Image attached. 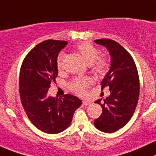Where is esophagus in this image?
Wrapping results in <instances>:
<instances>
[{
  "instance_id": "1",
  "label": "esophagus",
  "mask_w": 156,
  "mask_h": 156,
  "mask_svg": "<svg viewBox=\"0 0 156 156\" xmlns=\"http://www.w3.org/2000/svg\"><path fill=\"white\" fill-rule=\"evenodd\" d=\"M83 105H89L91 104V102L90 101H88V100H83Z\"/></svg>"
}]
</instances>
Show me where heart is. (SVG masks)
Segmentation results:
<instances>
[{
    "label": "heart",
    "instance_id": "b5f03b06",
    "mask_svg": "<svg viewBox=\"0 0 156 156\" xmlns=\"http://www.w3.org/2000/svg\"><path fill=\"white\" fill-rule=\"evenodd\" d=\"M76 48L82 55L85 62L91 65L92 71L95 75L102 76L107 71L108 63L105 58H98L99 51L94 46L88 42H81L76 45ZM64 54L61 53L57 58V68L62 70L63 68ZM91 79L88 78H77L68 84L70 90L76 94L82 95L85 93V89L91 85Z\"/></svg>",
    "mask_w": 156,
    "mask_h": 156
}]
</instances>
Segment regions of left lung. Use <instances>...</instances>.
I'll list each match as a JSON object with an SVG mask.
<instances>
[{
  "label": "left lung",
  "instance_id": "1",
  "mask_svg": "<svg viewBox=\"0 0 156 156\" xmlns=\"http://www.w3.org/2000/svg\"><path fill=\"white\" fill-rule=\"evenodd\" d=\"M107 48L111 57L108 72L101 81V90L108 87L110 95L98 99L102 113L94 125L98 130L112 133L127 124L137 105L139 96V79L137 68L130 54L111 39L94 41Z\"/></svg>",
  "mask_w": 156,
  "mask_h": 156
}]
</instances>
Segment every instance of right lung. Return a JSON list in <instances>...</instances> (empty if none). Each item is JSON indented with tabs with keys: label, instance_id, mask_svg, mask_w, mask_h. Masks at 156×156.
<instances>
[{
	"label": "right lung",
	"instance_id": "1",
	"mask_svg": "<svg viewBox=\"0 0 156 156\" xmlns=\"http://www.w3.org/2000/svg\"><path fill=\"white\" fill-rule=\"evenodd\" d=\"M68 42L47 40L27 55L20 71L21 103L31 123L42 132L57 134L71 125L75 110L82 101L72 94L56 98L48 94L58 75L57 58Z\"/></svg>",
	"mask_w": 156,
	"mask_h": 156
}]
</instances>
